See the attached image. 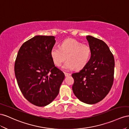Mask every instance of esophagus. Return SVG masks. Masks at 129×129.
Segmentation results:
<instances>
[{
	"instance_id": "esophagus-1",
	"label": "esophagus",
	"mask_w": 129,
	"mask_h": 129,
	"mask_svg": "<svg viewBox=\"0 0 129 129\" xmlns=\"http://www.w3.org/2000/svg\"><path fill=\"white\" fill-rule=\"evenodd\" d=\"M64 74H65V76L66 77L69 76H70L71 75L70 73H68V72H64Z\"/></svg>"
}]
</instances>
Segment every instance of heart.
<instances>
[{"label":"heart","instance_id":"obj_1","mask_svg":"<svg viewBox=\"0 0 129 129\" xmlns=\"http://www.w3.org/2000/svg\"><path fill=\"white\" fill-rule=\"evenodd\" d=\"M91 54L89 45L73 39H66L61 43L60 47L54 46L51 50V58L56 67H60L67 56L68 60L62 66L67 70L82 69L89 61Z\"/></svg>","mask_w":129,"mask_h":129}]
</instances>
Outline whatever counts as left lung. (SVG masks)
Returning a JSON list of instances; mask_svg holds the SVG:
<instances>
[{
	"label": "left lung",
	"mask_w": 129,
	"mask_h": 129,
	"mask_svg": "<svg viewBox=\"0 0 129 129\" xmlns=\"http://www.w3.org/2000/svg\"><path fill=\"white\" fill-rule=\"evenodd\" d=\"M91 49V58L84 67L72 73V90L80 101L93 104L108 94L114 79L115 59L109 47L103 40L86 36Z\"/></svg>",
	"instance_id": "left-lung-1"
}]
</instances>
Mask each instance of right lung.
<instances>
[{
	"instance_id": "obj_1",
	"label": "right lung",
	"mask_w": 129,
	"mask_h": 129,
	"mask_svg": "<svg viewBox=\"0 0 129 129\" xmlns=\"http://www.w3.org/2000/svg\"><path fill=\"white\" fill-rule=\"evenodd\" d=\"M54 36H36L21 45L14 64V73L22 94L38 106L56 98L65 75L53 63L51 50Z\"/></svg>"
}]
</instances>
